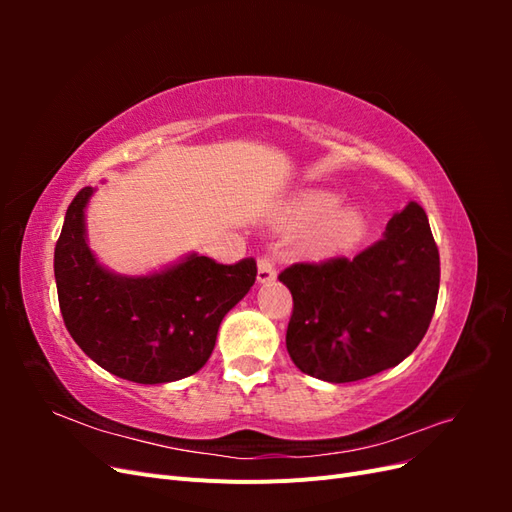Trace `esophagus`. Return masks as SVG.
Masks as SVG:
<instances>
[{
	"instance_id": "34e87169",
	"label": "esophagus",
	"mask_w": 512,
	"mask_h": 512,
	"mask_svg": "<svg viewBox=\"0 0 512 512\" xmlns=\"http://www.w3.org/2000/svg\"><path fill=\"white\" fill-rule=\"evenodd\" d=\"M275 277H277V271H275L273 258L260 256V258H258V282H260V284H269V282L275 280Z\"/></svg>"
}]
</instances>
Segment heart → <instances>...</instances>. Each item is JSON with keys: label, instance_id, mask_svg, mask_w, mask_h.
Segmentation results:
<instances>
[{"label": "heart", "instance_id": "1", "mask_svg": "<svg viewBox=\"0 0 512 512\" xmlns=\"http://www.w3.org/2000/svg\"><path fill=\"white\" fill-rule=\"evenodd\" d=\"M337 196L329 192H305L282 213L280 222L288 228H303L301 250L312 258H329L359 239L363 215L354 207H335Z\"/></svg>", "mask_w": 512, "mask_h": 512}]
</instances>
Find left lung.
I'll return each mask as SVG.
<instances>
[{
	"label": "left lung",
	"instance_id": "left-lung-1",
	"mask_svg": "<svg viewBox=\"0 0 512 512\" xmlns=\"http://www.w3.org/2000/svg\"><path fill=\"white\" fill-rule=\"evenodd\" d=\"M292 292L286 348L303 374L356 382L399 365L436 312L440 254L427 215L408 203L384 237L350 258L297 262L280 273Z\"/></svg>",
	"mask_w": 512,
	"mask_h": 512
}]
</instances>
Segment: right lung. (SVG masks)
I'll return each mask as SVG.
<instances>
[{
  "label": "right lung",
  "mask_w": 512,
  "mask_h": 512,
  "mask_svg": "<svg viewBox=\"0 0 512 512\" xmlns=\"http://www.w3.org/2000/svg\"><path fill=\"white\" fill-rule=\"evenodd\" d=\"M83 188L66 211L55 245V282L66 329L79 348L111 374L162 384L188 378L215 346L222 318L256 282V260L220 265L192 254L143 277L106 271L85 241Z\"/></svg>",
  "instance_id": "obj_1"
}]
</instances>
